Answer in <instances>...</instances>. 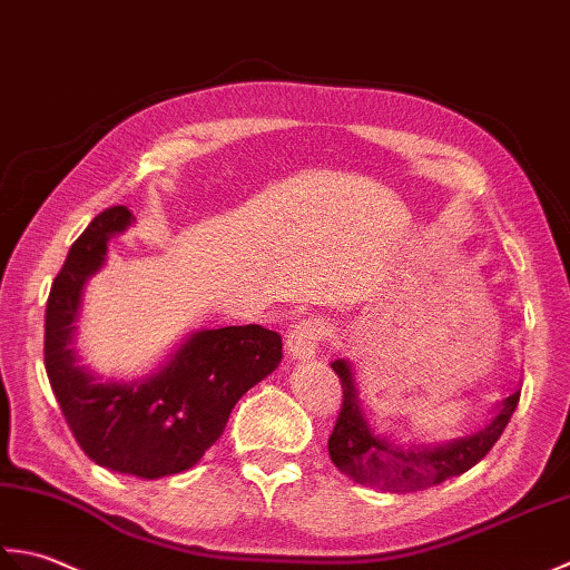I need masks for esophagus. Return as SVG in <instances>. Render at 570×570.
<instances>
[{
    "label": "esophagus",
    "mask_w": 570,
    "mask_h": 570,
    "mask_svg": "<svg viewBox=\"0 0 570 570\" xmlns=\"http://www.w3.org/2000/svg\"><path fill=\"white\" fill-rule=\"evenodd\" d=\"M322 334L324 327L320 320H299L297 324L289 327L287 336H285V346H287V354L302 362V358H312L317 352V344L322 342Z\"/></svg>",
    "instance_id": "34e87169"
}]
</instances>
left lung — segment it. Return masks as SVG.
Returning a JSON list of instances; mask_svg holds the SVG:
<instances>
[{
	"label": "left lung",
	"instance_id": "left-lung-1",
	"mask_svg": "<svg viewBox=\"0 0 570 570\" xmlns=\"http://www.w3.org/2000/svg\"><path fill=\"white\" fill-rule=\"evenodd\" d=\"M332 368L342 381L344 396L334 431L330 435V458L336 464V470L350 474L352 480L389 492L425 490V487L458 478V474L474 468L494 448L499 435L504 433L521 396V391H514L504 401L494 421L480 433L448 445L403 450L374 435V431L366 425L362 405H358L356 399L350 364L344 358H336Z\"/></svg>",
	"mask_w": 570,
	"mask_h": 570
}]
</instances>
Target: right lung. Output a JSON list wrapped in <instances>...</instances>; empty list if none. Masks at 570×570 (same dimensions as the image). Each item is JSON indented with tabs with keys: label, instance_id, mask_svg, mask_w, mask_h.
<instances>
[{
	"label": "right lung",
	"instance_id": "add662e5",
	"mask_svg": "<svg viewBox=\"0 0 570 570\" xmlns=\"http://www.w3.org/2000/svg\"><path fill=\"white\" fill-rule=\"evenodd\" d=\"M130 220V208L110 206L68 250L46 302L43 364L80 450L100 468L157 480L204 458L243 393L281 364L283 340L261 324L206 330L142 383L92 379L71 350L80 289Z\"/></svg>",
	"mask_w": 570,
	"mask_h": 570
}]
</instances>
